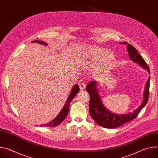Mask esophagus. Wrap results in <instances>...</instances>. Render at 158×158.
Instances as JSON below:
<instances>
[{
    "mask_svg": "<svg viewBox=\"0 0 158 158\" xmlns=\"http://www.w3.org/2000/svg\"><path fill=\"white\" fill-rule=\"evenodd\" d=\"M79 88L81 90H84L85 89V84L84 83H80L79 84Z\"/></svg>",
    "mask_w": 158,
    "mask_h": 158,
    "instance_id": "obj_1",
    "label": "esophagus"
}]
</instances>
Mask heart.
Instances as JSON below:
<instances>
[{"mask_svg":"<svg viewBox=\"0 0 158 158\" xmlns=\"http://www.w3.org/2000/svg\"><path fill=\"white\" fill-rule=\"evenodd\" d=\"M83 57L89 61H96L99 59V65L101 67L110 64L114 59V54L110 51H106V49L97 47L90 46L84 51Z\"/></svg>","mask_w":158,"mask_h":158,"instance_id":"obj_1","label":"heart"}]
</instances>
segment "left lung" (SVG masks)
Wrapping results in <instances>:
<instances>
[{
  "mask_svg": "<svg viewBox=\"0 0 158 158\" xmlns=\"http://www.w3.org/2000/svg\"><path fill=\"white\" fill-rule=\"evenodd\" d=\"M120 44H127V49L129 52L131 59L138 63L140 65L143 67L150 74V70L148 64L143 58V57L138 54V51L135 49L132 45L128 44L127 42H120ZM149 84L150 76L146 84L145 91L144 93V99L141 105L135 110L133 112L125 114H115L107 110L103 105L100 99L99 95L98 93V89L96 88V82L91 81L87 84L86 90L88 92L89 99V113L91 118L96 121V123L105 128H116L119 127L124 124L131 121L136 118L139 114L141 110L147 104L149 99Z\"/></svg>",
  "mask_w": 158,
  "mask_h": 158,
  "instance_id": "left-lung-1",
  "label": "left lung"
}]
</instances>
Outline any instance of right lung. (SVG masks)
<instances>
[{"instance_id": "1", "label": "right lung", "mask_w": 158, "mask_h": 158, "mask_svg": "<svg viewBox=\"0 0 158 158\" xmlns=\"http://www.w3.org/2000/svg\"><path fill=\"white\" fill-rule=\"evenodd\" d=\"M32 42H36L40 44H44L45 46H47V44L44 42L43 41H39V40H34ZM79 92V87L77 84H75L69 96L68 99H67L65 104L64 106V107H63V109L61 110V111L59 112V114L57 115V116L51 122L46 124H42V125H40V126H43V127H54L56 126L59 124H60L66 118V116L68 114L69 112V106L71 102V101H73V99H74V98L76 96V95Z\"/></svg>"}]
</instances>
